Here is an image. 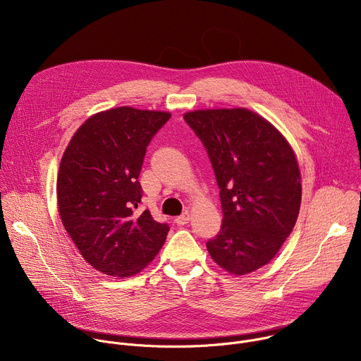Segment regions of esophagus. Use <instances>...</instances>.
<instances>
[{"label": "esophagus", "instance_id": "1", "mask_svg": "<svg viewBox=\"0 0 361 361\" xmlns=\"http://www.w3.org/2000/svg\"><path fill=\"white\" fill-rule=\"evenodd\" d=\"M190 219H191V217H190V213L185 212L184 214H181L180 217H177L174 221H176L178 226H184V224H187V223L190 221Z\"/></svg>", "mask_w": 361, "mask_h": 361}]
</instances>
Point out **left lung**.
Returning <instances> with one entry per match:
<instances>
[{
	"label": "left lung",
	"instance_id": "1",
	"mask_svg": "<svg viewBox=\"0 0 361 361\" xmlns=\"http://www.w3.org/2000/svg\"><path fill=\"white\" fill-rule=\"evenodd\" d=\"M209 152L220 187L223 223L207 241L212 259L244 276L269 264L293 231L301 204V174L286 137L247 109L184 114Z\"/></svg>",
	"mask_w": 361,
	"mask_h": 361
}]
</instances>
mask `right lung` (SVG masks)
Masks as SVG:
<instances>
[{"label": "right lung", "instance_id": "obj_1", "mask_svg": "<svg viewBox=\"0 0 361 361\" xmlns=\"http://www.w3.org/2000/svg\"><path fill=\"white\" fill-rule=\"evenodd\" d=\"M170 117L128 106L99 111L80 126L63 154L59 214L82 259L102 274L140 273L167 238V224L135 209L147 145Z\"/></svg>", "mask_w": 361, "mask_h": 361}]
</instances>
